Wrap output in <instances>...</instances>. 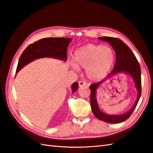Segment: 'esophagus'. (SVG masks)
<instances>
[{
	"label": "esophagus",
	"instance_id": "esophagus-1",
	"mask_svg": "<svg viewBox=\"0 0 153 153\" xmlns=\"http://www.w3.org/2000/svg\"><path fill=\"white\" fill-rule=\"evenodd\" d=\"M78 84H79V86L80 87L86 85V83L85 82H84V81H80V82H79V83H78Z\"/></svg>",
	"mask_w": 153,
	"mask_h": 153
}]
</instances>
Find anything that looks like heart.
I'll return each mask as SVG.
<instances>
[{
  "mask_svg": "<svg viewBox=\"0 0 153 153\" xmlns=\"http://www.w3.org/2000/svg\"><path fill=\"white\" fill-rule=\"evenodd\" d=\"M115 62L113 50L103 45L87 44L78 49L74 56V67L86 69L87 78L100 81L112 69Z\"/></svg>",
  "mask_w": 153,
  "mask_h": 153,
  "instance_id": "b5f03b06",
  "label": "heart"
}]
</instances>
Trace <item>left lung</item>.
Masks as SVG:
<instances>
[{"mask_svg":"<svg viewBox=\"0 0 153 153\" xmlns=\"http://www.w3.org/2000/svg\"><path fill=\"white\" fill-rule=\"evenodd\" d=\"M99 39L108 42L116 55V61L113 70L105 79L101 82L92 84L89 88L91 89V105L92 111L94 115L98 119L110 124L121 123L127 120L133 110H135L141 96V70L140 64L131 49L123 41L117 38L111 37H100ZM124 73L130 76L135 84L137 91V97L135 103L132 107L126 113L122 114H108L102 112L99 107L96 100L97 90L106 80L118 74Z\"/></svg>","mask_w":153,"mask_h":153,"instance_id":"8db88e82","label":"left lung"}]
</instances>
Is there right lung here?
I'll use <instances>...</instances> for the list:
<instances>
[{
    "instance_id": "right-lung-1",
    "label": "right lung",
    "mask_w": 153,
    "mask_h": 153,
    "mask_svg": "<svg viewBox=\"0 0 153 153\" xmlns=\"http://www.w3.org/2000/svg\"><path fill=\"white\" fill-rule=\"evenodd\" d=\"M71 40V38H48L41 39L30 45L22 53L16 73L38 59L48 57L66 61L67 48ZM78 87L77 82H74L72 84L71 88L73 93L76 91Z\"/></svg>"
}]
</instances>
